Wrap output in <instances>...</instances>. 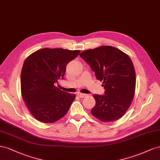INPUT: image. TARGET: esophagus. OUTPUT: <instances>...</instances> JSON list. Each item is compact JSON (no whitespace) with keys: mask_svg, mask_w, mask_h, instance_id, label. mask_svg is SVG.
I'll list each match as a JSON object with an SVG mask.
<instances>
[{"mask_svg":"<svg viewBox=\"0 0 160 160\" xmlns=\"http://www.w3.org/2000/svg\"><path fill=\"white\" fill-rule=\"evenodd\" d=\"M77 95L78 96V97H79L80 98H84V97H86V95H87V94H83V93H80V92H78V93H77Z\"/></svg>","mask_w":160,"mask_h":160,"instance_id":"1","label":"esophagus"}]
</instances>
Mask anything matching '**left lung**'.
Segmentation results:
<instances>
[{
    "label": "left lung",
    "mask_w": 160,
    "mask_h": 160,
    "mask_svg": "<svg viewBox=\"0 0 160 160\" xmlns=\"http://www.w3.org/2000/svg\"><path fill=\"white\" fill-rule=\"evenodd\" d=\"M80 57L90 66L97 80L102 81L104 95L94 94L95 106L92 115L104 122L119 119L128 110L133 99L136 76L131 58L112 46L86 50Z\"/></svg>",
    "instance_id": "8db88e82"
}]
</instances>
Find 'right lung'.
Wrapping results in <instances>:
<instances>
[{"instance_id":"obj_1","label":"right lung","mask_w":160,"mask_h":160,"mask_svg":"<svg viewBox=\"0 0 160 160\" xmlns=\"http://www.w3.org/2000/svg\"><path fill=\"white\" fill-rule=\"evenodd\" d=\"M80 51L62 48H43L27 58L21 74L22 99L36 119L52 123L69 110L76 95L62 91L55 86L63 79L66 65Z\"/></svg>"}]
</instances>
